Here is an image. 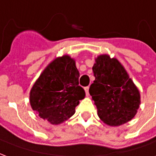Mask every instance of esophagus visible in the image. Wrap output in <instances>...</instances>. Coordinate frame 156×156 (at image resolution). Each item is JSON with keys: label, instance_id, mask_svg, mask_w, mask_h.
<instances>
[{"label": "esophagus", "instance_id": "obj_1", "mask_svg": "<svg viewBox=\"0 0 156 156\" xmlns=\"http://www.w3.org/2000/svg\"><path fill=\"white\" fill-rule=\"evenodd\" d=\"M88 89H89V88H88V87H85L84 88L85 94H86V95H87V96H88Z\"/></svg>", "mask_w": 156, "mask_h": 156}]
</instances>
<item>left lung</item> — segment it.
<instances>
[{
    "label": "left lung",
    "mask_w": 156,
    "mask_h": 156,
    "mask_svg": "<svg viewBox=\"0 0 156 156\" xmlns=\"http://www.w3.org/2000/svg\"><path fill=\"white\" fill-rule=\"evenodd\" d=\"M95 80L89 94L98 117L108 125L119 126L134 117L140 104V92L116 58L101 55L93 67Z\"/></svg>",
    "instance_id": "left-lung-1"
}]
</instances>
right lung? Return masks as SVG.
Returning <instances> with one entry per match:
<instances>
[{"label": "right lung", "instance_id": "add662e5", "mask_svg": "<svg viewBox=\"0 0 156 156\" xmlns=\"http://www.w3.org/2000/svg\"><path fill=\"white\" fill-rule=\"evenodd\" d=\"M79 72L69 56L58 58L48 65L30 92L33 110L44 120L58 124L75 113L79 100L84 98L83 88L78 86Z\"/></svg>", "mask_w": 156, "mask_h": 156}]
</instances>
